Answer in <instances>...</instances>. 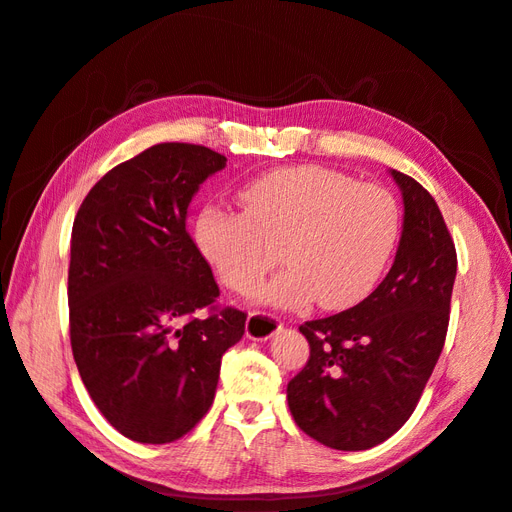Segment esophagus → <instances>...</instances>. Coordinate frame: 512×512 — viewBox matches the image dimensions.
Listing matches in <instances>:
<instances>
[{"label":"esophagus","mask_w":512,"mask_h":512,"mask_svg":"<svg viewBox=\"0 0 512 512\" xmlns=\"http://www.w3.org/2000/svg\"><path fill=\"white\" fill-rule=\"evenodd\" d=\"M282 328L280 318L265 314V311H251L247 318V337L253 341H268Z\"/></svg>","instance_id":"34e87169"}]
</instances>
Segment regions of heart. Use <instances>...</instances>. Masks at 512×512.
I'll return each mask as SVG.
<instances>
[{
    "label": "heart",
    "mask_w": 512,
    "mask_h": 512,
    "mask_svg": "<svg viewBox=\"0 0 512 512\" xmlns=\"http://www.w3.org/2000/svg\"><path fill=\"white\" fill-rule=\"evenodd\" d=\"M242 213L207 205L194 219L198 253L230 291L247 295L278 263L286 268L259 299L297 309L358 305L381 280L399 236V207L376 184L316 167L263 173L238 192Z\"/></svg>",
    "instance_id": "obj_1"
}]
</instances>
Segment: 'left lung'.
I'll list each match as a JSON object with an SVG mask.
<instances>
[{
  "mask_svg": "<svg viewBox=\"0 0 512 512\" xmlns=\"http://www.w3.org/2000/svg\"><path fill=\"white\" fill-rule=\"evenodd\" d=\"M404 230L385 280L355 307L299 326L309 360L286 387L299 429L332 450L379 446L412 416L446 343L456 249L435 198L391 169Z\"/></svg>",
  "mask_w": 512,
  "mask_h": 512,
  "instance_id": "obj_1",
  "label": "left lung"
}]
</instances>
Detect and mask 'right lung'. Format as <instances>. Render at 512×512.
I'll return each instance as SVG.
<instances>
[{
    "instance_id": "1",
    "label": "right lung",
    "mask_w": 512,
    "mask_h": 512,
    "mask_svg": "<svg viewBox=\"0 0 512 512\" xmlns=\"http://www.w3.org/2000/svg\"><path fill=\"white\" fill-rule=\"evenodd\" d=\"M226 157L198 144L150 146L110 169L71 236L69 324L81 381L102 416L140 443H171L213 404L221 355L247 314L217 309L211 265L186 230L192 196ZM207 306V319L196 317Z\"/></svg>"
}]
</instances>
